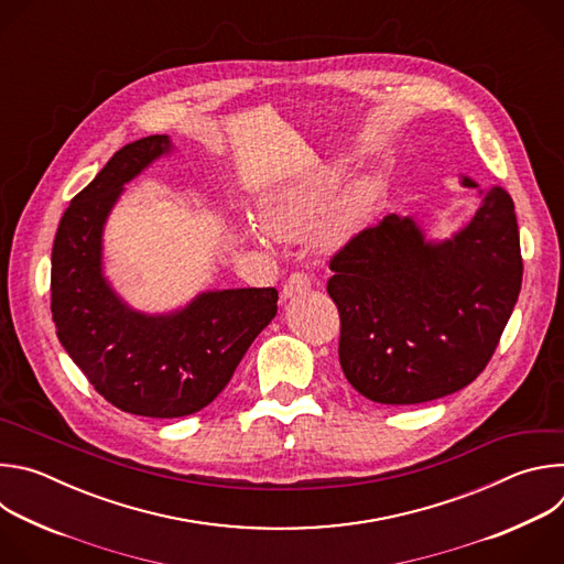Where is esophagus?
<instances>
[{
    "label": "esophagus",
    "mask_w": 564,
    "mask_h": 564,
    "mask_svg": "<svg viewBox=\"0 0 564 564\" xmlns=\"http://www.w3.org/2000/svg\"><path fill=\"white\" fill-rule=\"evenodd\" d=\"M312 288V279L303 272H294L288 276V281L283 283V290H281V296L283 299H290L294 294H301V292H307Z\"/></svg>",
    "instance_id": "obj_1"
}]
</instances>
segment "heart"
Instances as JSON below:
<instances>
[{"instance_id": "obj_1", "label": "heart", "mask_w": 564, "mask_h": 564, "mask_svg": "<svg viewBox=\"0 0 564 564\" xmlns=\"http://www.w3.org/2000/svg\"><path fill=\"white\" fill-rule=\"evenodd\" d=\"M337 189H339V176L335 172H324L270 194L261 205V218L265 229L272 236L285 238V240L303 236L321 214L328 209ZM361 203H364L361 189L348 192L333 207V212L326 218H322L321 224H316L312 234V243L318 250L337 248L348 236L350 227L355 225L361 212ZM265 229L250 225V231L259 240H265L268 236Z\"/></svg>"}]
</instances>
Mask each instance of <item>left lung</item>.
Returning <instances> with one entry per match:
<instances>
[{"instance_id": "8db88e82", "label": "left lung", "mask_w": 564, "mask_h": 564, "mask_svg": "<svg viewBox=\"0 0 564 564\" xmlns=\"http://www.w3.org/2000/svg\"><path fill=\"white\" fill-rule=\"evenodd\" d=\"M479 194V209L453 238L426 240L413 218L388 214L330 259L339 361L370 401L440 399L491 361L520 294L522 254L509 192Z\"/></svg>"}]
</instances>
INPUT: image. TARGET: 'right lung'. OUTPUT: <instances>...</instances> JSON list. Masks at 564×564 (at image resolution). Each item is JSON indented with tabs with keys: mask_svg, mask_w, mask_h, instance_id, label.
Listing matches in <instances>:
<instances>
[{
	"mask_svg": "<svg viewBox=\"0 0 564 564\" xmlns=\"http://www.w3.org/2000/svg\"><path fill=\"white\" fill-rule=\"evenodd\" d=\"M147 135L113 153L66 207L51 254V312L57 339L116 409L172 420L220 394L259 333L276 316L274 288L198 294L172 314L131 310L102 274V229L124 183L170 153Z\"/></svg>",
	"mask_w": 564,
	"mask_h": 564,
	"instance_id": "obj_1",
	"label": "right lung"
}]
</instances>
